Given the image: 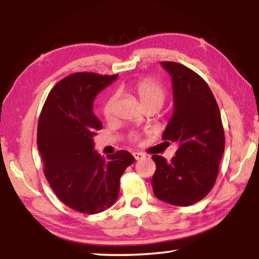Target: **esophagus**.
<instances>
[{"label":"esophagus","instance_id":"obj_1","mask_svg":"<svg viewBox=\"0 0 259 259\" xmlns=\"http://www.w3.org/2000/svg\"><path fill=\"white\" fill-rule=\"evenodd\" d=\"M133 155L135 156L136 160H142V159H144V157H145V155H144L143 153H140V152H134Z\"/></svg>","mask_w":259,"mask_h":259}]
</instances>
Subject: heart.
I'll return each mask as SVG.
<instances>
[{"label":"heart","mask_w":259,"mask_h":259,"mask_svg":"<svg viewBox=\"0 0 259 259\" xmlns=\"http://www.w3.org/2000/svg\"><path fill=\"white\" fill-rule=\"evenodd\" d=\"M124 87H122L120 91H123ZM131 90L138 96V98L142 104L145 107L155 106L160 108L164 103L165 99V89L164 87L161 84L159 81L154 80V78H143L136 82L135 84L131 87ZM117 102V94H113L105 100L103 105V114L107 120L112 119L114 115V111H115V105ZM139 136L137 134L131 135V140L133 142H137Z\"/></svg>","instance_id":"obj_1"}]
</instances>
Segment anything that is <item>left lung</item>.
Wrapping results in <instances>:
<instances>
[{"mask_svg": "<svg viewBox=\"0 0 259 259\" xmlns=\"http://www.w3.org/2000/svg\"><path fill=\"white\" fill-rule=\"evenodd\" d=\"M171 76L174 113L162 138L178 144L171 161L153 155V192L166 203L187 207L211 191L225 148L224 128L213 95L202 77L174 61H161Z\"/></svg>", "mask_w": 259, "mask_h": 259, "instance_id": "8db88e82", "label": "left lung"}]
</instances>
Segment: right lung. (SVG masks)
<instances>
[{
	"label": "right lung",
	"instance_id": "right-lung-1",
	"mask_svg": "<svg viewBox=\"0 0 259 259\" xmlns=\"http://www.w3.org/2000/svg\"><path fill=\"white\" fill-rule=\"evenodd\" d=\"M116 77L71 74L52 88L38 120L37 147L47 181L61 202L82 213L112 207L122 174L135 162L128 151L105 159L94 150V137L103 128L94 114V100Z\"/></svg>",
	"mask_w": 259,
	"mask_h": 259
}]
</instances>
